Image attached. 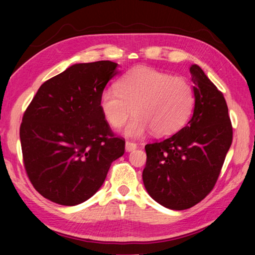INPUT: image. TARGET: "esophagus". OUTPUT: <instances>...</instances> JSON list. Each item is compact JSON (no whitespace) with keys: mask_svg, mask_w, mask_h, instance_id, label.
<instances>
[{"mask_svg":"<svg viewBox=\"0 0 255 255\" xmlns=\"http://www.w3.org/2000/svg\"><path fill=\"white\" fill-rule=\"evenodd\" d=\"M137 148V144L133 143V141H126V144H125V149H126V152H131V150L136 149Z\"/></svg>","mask_w":255,"mask_h":255,"instance_id":"obj_1","label":"esophagus"}]
</instances>
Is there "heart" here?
<instances>
[{
    "instance_id": "1",
    "label": "heart",
    "mask_w": 255,
    "mask_h": 255,
    "mask_svg": "<svg viewBox=\"0 0 255 255\" xmlns=\"http://www.w3.org/2000/svg\"><path fill=\"white\" fill-rule=\"evenodd\" d=\"M193 107L195 92L187 80L147 66L132 68L118 81L117 89L100 94V109L111 127H123L133 111L125 133L135 138L150 130L157 136L179 131Z\"/></svg>"
}]
</instances>
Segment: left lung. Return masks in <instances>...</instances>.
<instances>
[{
  "label": "left lung",
  "instance_id": "obj_1",
  "mask_svg": "<svg viewBox=\"0 0 255 255\" xmlns=\"http://www.w3.org/2000/svg\"><path fill=\"white\" fill-rule=\"evenodd\" d=\"M190 73L195 92L191 119L173 136L145 146V189L173 210L191 208L213 190L233 139L223 93L196 64Z\"/></svg>",
  "mask_w": 255,
  "mask_h": 255
}]
</instances>
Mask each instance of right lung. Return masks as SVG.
<instances>
[{"mask_svg":"<svg viewBox=\"0 0 255 255\" xmlns=\"http://www.w3.org/2000/svg\"><path fill=\"white\" fill-rule=\"evenodd\" d=\"M118 64L80 63L46 81L25 110L20 127L24 169L42 197L75 206L101 188L111 163L123 156L100 109V94Z\"/></svg>","mask_w":255,"mask_h":255,"instance_id":"add662e5","label":"right lung"}]
</instances>
